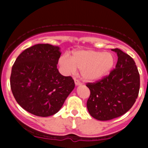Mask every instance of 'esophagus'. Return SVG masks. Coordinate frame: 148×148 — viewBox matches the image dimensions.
<instances>
[{
  "mask_svg": "<svg viewBox=\"0 0 148 148\" xmlns=\"http://www.w3.org/2000/svg\"><path fill=\"white\" fill-rule=\"evenodd\" d=\"M74 83H75L76 86H79V85H82V83L80 82L79 80L76 79H74Z\"/></svg>",
  "mask_w": 148,
  "mask_h": 148,
  "instance_id": "esophagus-1",
  "label": "esophagus"
}]
</instances>
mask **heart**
<instances>
[{"instance_id":"heart-1","label":"heart","mask_w":148,"mask_h":148,"mask_svg":"<svg viewBox=\"0 0 148 148\" xmlns=\"http://www.w3.org/2000/svg\"><path fill=\"white\" fill-rule=\"evenodd\" d=\"M59 64L66 74H73L78 69L84 81L95 82L110 72L114 66V59L107 52L82 50L74 51L71 58L61 56Z\"/></svg>"}]
</instances>
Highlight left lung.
I'll return each instance as SVG.
<instances>
[{"instance_id":"8db88e82","label":"left lung","mask_w":148,"mask_h":148,"mask_svg":"<svg viewBox=\"0 0 148 148\" xmlns=\"http://www.w3.org/2000/svg\"><path fill=\"white\" fill-rule=\"evenodd\" d=\"M115 69L108 76L94 83H87L90 96L86 102L94 118L110 120L125 114L135 104L140 90V74L135 61L119 49Z\"/></svg>"}]
</instances>
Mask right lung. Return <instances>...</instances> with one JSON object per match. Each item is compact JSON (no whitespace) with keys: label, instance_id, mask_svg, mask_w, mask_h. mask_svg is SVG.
<instances>
[{"label":"right lung","instance_id":"obj_1","mask_svg":"<svg viewBox=\"0 0 148 148\" xmlns=\"http://www.w3.org/2000/svg\"><path fill=\"white\" fill-rule=\"evenodd\" d=\"M60 48L39 44L17 57L10 74V88L18 104L39 117L56 114L74 89V79L59 73Z\"/></svg>","mask_w":148,"mask_h":148}]
</instances>
